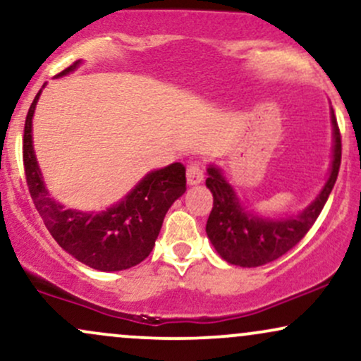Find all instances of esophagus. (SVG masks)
<instances>
[{
  "label": "esophagus",
  "instance_id": "obj_1",
  "mask_svg": "<svg viewBox=\"0 0 361 361\" xmlns=\"http://www.w3.org/2000/svg\"><path fill=\"white\" fill-rule=\"evenodd\" d=\"M186 181H188V185H198L204 181V168H202L200 163H192L186 169Z\"/></svg>",
  "mask_w": 361,
  "mask_h": 361
}]
</instances>
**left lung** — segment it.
Returning <instances> with one entry per match:
<instances>
[{"label":"left lung","instance_id":"obj_1","mask_svg":"<svg viewBox=\"0 0 361 361\" xmlns=\"http://www.w3.org/2000/svg\"><path fill=\"white\" fill-rule=\"evenodd\" d=\"M333 126V159L329 175L321 192L299 214L285 217H263L247 209L239 198L234 186L224 176L215 164H209L205 180L207 188L212 192L214 207L207 221V235L214 250L227 263L243 268H255L279 259L292 250L309 233L312 224L324 209L331 190L336 183L341 164V135L334 111L331 109Z\"/></svg>","mask_w":361,"mask_h":361}]
</instances>
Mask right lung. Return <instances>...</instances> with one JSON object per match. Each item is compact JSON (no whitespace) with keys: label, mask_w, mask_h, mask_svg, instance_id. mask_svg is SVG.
<instances>
[{"label":"right lung","mask_w":361,"mask_h":361,"mask_svg":"<svg viewBox=\"0 0 361 361\" xmlns=\"http://www.w3.org/2000/svg\"><path fill=\"white\" fill-rule=\"evenodd\" d=\"M80 64L76 61L56 78L73 73ZM40 93L42 90L28 109L23 132L25 176L37 212L62 250L86 267L100 271L135 267L151 255L164 215L186 192L185 166L173 163L149 171L122 200L102 212L68 209L51 197L35 157L32 120Z\"/></svg>","instance_id":"add662e5"}]
</instances>
